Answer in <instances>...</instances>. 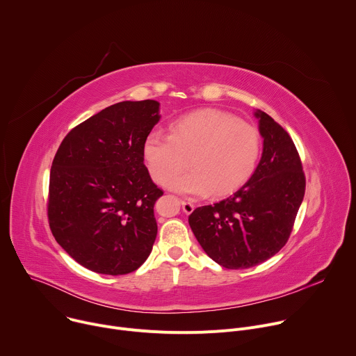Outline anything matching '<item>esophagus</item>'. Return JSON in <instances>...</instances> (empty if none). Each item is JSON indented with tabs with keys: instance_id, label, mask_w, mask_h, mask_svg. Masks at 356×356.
Returning a JSON list of instances; mask_svg holds the SVG:
<instances>
[{
	"instance_id": "34e87169",
	"label": "esophagus",
	"mask_w": 356,
	"mask_h": 356,
	"mask_svg": "<svg viewBox=\"0 0 356 356\" xmlns=\"http://www.w3.org/2000/svg\"><path fill=\"white\" fill-rule=\"evenodd\" d=\"M181 209H183V211H184L186 214H191V213L194 211L195 206L193 204L191 201H184V200H181Z\"/></svg>"
}]
</instances>
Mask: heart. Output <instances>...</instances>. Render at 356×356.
<instances>
[{
	"label": "heart",
	"instance_id": "obj_1",
	"mask_svg": "<svg viewBox=\"0 0 356 356\" xmlns=\"http://www.w3.org/2000/svg\"><path fill=\"white\" fill-rule=\"evenodd\" d=\"M261 134L252 124L217 108H204L180 117L172 134L154 129L143 143L149 173L158 183L187 195H225L242 186L257 168Z\"/></svg>",
	"mask_w": 356,
	"mask_h": 356
}]
</instances>
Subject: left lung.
<instances>
[{
  "label": "left lung",
  "instance_id": "1",
  "mask_svg": "<svg viewBox=\"0 0 356 356\" xmlns=\"http://www.w3.org/2000/svg\"><path fill=\"white\" fill-rule=\"evenodd\" d=\"M264 152L250 179L213 206L197 207L188 224L207 255L227 269L257 266L286 245L306 191L298 152L286 129L258 110Z\"/></svg>",
  "mask_w": 356,
  "mask_h": 356
}]
</instances>
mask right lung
<instances>
[{
  "label": "right lung",
  "instance_id": "add662e5",
  "mask_svg": "<svg viewBox=\"0 0 356 356\" xmlns=\"http://www.w3.org/2000/svg\"><path fill=\"white\" fill-rule=\"evenodd\" d=\"M161 120L155 99L122 101L74 127L50 169L47 218L58 243L81 266L127 275L150 255L163 191L143 163Z\"/></svg>",
  "mask_w": 356,
  "mask_h": 356
}]
</instances>
